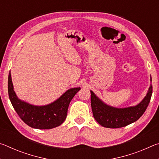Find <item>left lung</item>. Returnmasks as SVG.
<instances>
[{"mask_svg":"<svg viewBox=\"0 0 159 159\" xmlns=\"http://www.w3.org/2000/svg\"><path fill=\"white\" fill-rule=\"evenodd\" d=\"M152 81V77L150 78ZM91 107L93 116L99 124L105 128H118L135 122L140 118L149 105L152 95V85H150L147 95L136 106L126 108H116L104 103L92 90Z\"/></svg>","mask_w":159,"mask_h":159,"instance_id":"1","label":"left lung"}]
</instances>
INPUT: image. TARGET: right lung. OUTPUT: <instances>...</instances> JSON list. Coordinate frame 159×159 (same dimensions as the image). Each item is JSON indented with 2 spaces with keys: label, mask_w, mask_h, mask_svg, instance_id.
Masks as SVG:
<instances>
[{
  "label": "right lung",
  "mask_w": 159,
  "mask_h": 159,
  "mask_svg": "<svg viewBox=\"0 0 159 159\" xmlns=\"http://www.w3.org/2000/svg\"><path fill=\"white\" fill-rule=\"evenodd\" d=\"M80 88H71L57 100L44 106L32 105L17 98L14 91L11 74L8 76V95L12 107L26 125L36 129H51L65 120L70 102Z\"/></svg>",
  "instance_id": "right-lung-1"
}]
</instances>
